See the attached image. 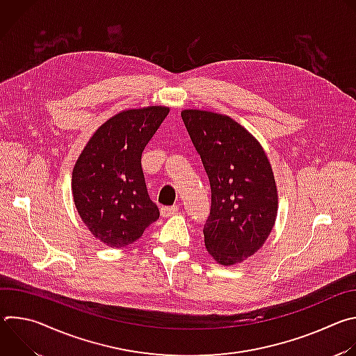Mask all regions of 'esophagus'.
I'll return each instance as SVG.
<instances>
[{"label": "esophagus", "mask_w": 356, "mask_h": 356, "mask_svg": "<svg viewBox=\"0 0 356 356\" xmlns=\"http://www.w3.org/2000/svg\"><path fill=\"white\" fill-rule=\"evenodd\" d=\"M179 211V207L177 206H170V207H162L161 209V213L163 217H170L173 214H176Z\"/></svg>", "instance_id": "34e87169"}]
</instances>
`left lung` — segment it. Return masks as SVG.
I'll return each mask as SVG.
<instances>
[{"label":"left lung","mask_w":356,"mask_h":356,"mask_svg":"<svg viewBox=\"0 0 356 356\" xmlns=\"http://www.w3.org/2000/svg\"><path fill=\"white\" fill-rule=\"evenodd\" d=\"M183 122L210 180L211 210L204 242L211 257L229 266L258 252L277 216V191L259 142L232 118L184 110Z\"/></svg>","instance_id":"1"}]
</instances>
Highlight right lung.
<instances>
[{
    "label": "right lung",
    "mask_w": 356,
    "mask_h": 356,
    "mask_svg": "<svg viewBox=\"0 0 356 356\" xmlns=\"http://www.w3.org/2000/svg\"><path fill=\"white\" fill-rule=\"evenodd\" d=\"M168 114L169 108L159 106L117 114L95 131L76 162V209L91 234L111 248L135 242L159 218L140 158Z\"/></svg>",
    "instance_id": "add662e5"
}]
</instances>
